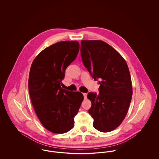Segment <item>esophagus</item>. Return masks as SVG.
<instances>
[{
  "instance_id": "esophagus-1",
  "label": "esophagus",
  "mask_w": 159,
  "mask_h": 159,
  "mask_svg": "<svg viewBox=\"0 0 159 159\" xmlns=\"http://www.w3.org/2000/svg\"><path fill=\"white\" fill-rule=\"evenodd\" d=\"M83 97H84V98H86V97H87V93H83Z\"/></svg>"
}]
</instances>
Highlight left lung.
Returning <instances> with one entry per match:
<instances>
[{
	"instance_id": "1",
	"label": "left lung",
	"mask_w": 159,
	"mask_h": 159,
	"mask_svg": "<svg viewBox=\"0 0 159 159\" xmlns=\"http://www.w3.org/2000/svg\"><path fill=\"white\" fill-rule=\"evenodd\" d=\"M81 57L95 80L99 79V94L89 92L88 112L93 126L102 132L117 128L128 111L132 96L131 77L126 62L113 48L102 40H82Z\"/></svg>"
}]
</instances>
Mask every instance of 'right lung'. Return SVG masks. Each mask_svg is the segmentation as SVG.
I'll return each mask as SVG.
<instances>
[{"instance_id": "add662e5", "label": "right lung", "mask_w": 159, "mask_h": 159, "mask_svg": "<svg viewBox=\"0 0 159 159\" xmlns=\"http://www.w3.org/2000/svg\"><path fill=\"white\" fill-rule=\"evenodd\" d=\"M77 41H62L46 48L33 61L29 78L32 105L42 125L54 134L74 127V118L83 100L80 92L61 88L68 66L79 51Z\"/></svg>"}]
</instances>
